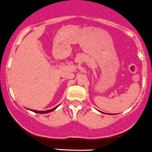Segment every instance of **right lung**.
<instances>
[{
    "label": "right lung",
    "instance_id": "add662e5",
    "mask_svg": "<svg viewBox=\"0 0 152 152\" xmlns=\"http://www.w3.org/2000/svg\"><path fill=\"white\" fill-rule=\"evenodd\" d=\"M58 106H59V105H57V106L54 107V108H52V109H50V110H44V111H40V110H32V111L35 112V113H49V112H52V111H53V110H55V109L57 108ZM28 110H30V109H28Z\"/></svg>",
    "mask_w": 152,
    "mask_h": 152
}]
</instances>
